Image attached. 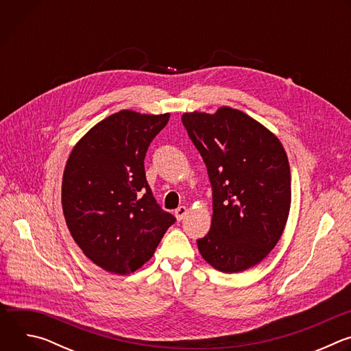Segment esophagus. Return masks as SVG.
<instances>
[{
	"mask_svg": "<svg viewBox=\"0 0 351 351\" xmlns=\"http://www.w3.org/2000/svg\"><path fill=\"white\" fill-rule=\"evenodd\" d=\"M186 214H187V208L184 206H180L175 210V217L178 221H182L186 217Z\"/></svg>",
	"mask_w": 351,
	"mask_h": 351,
	"instance_id": "1",
	"label": "esophagus"
}]
</instances>
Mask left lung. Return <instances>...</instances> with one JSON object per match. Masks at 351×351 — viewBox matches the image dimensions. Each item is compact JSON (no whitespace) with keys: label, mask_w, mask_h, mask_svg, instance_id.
Instances as JSON below:
<instances>
[{"label":"left lung","mask_w":351,"mask_h":351,"mask_svg":"<svg viewBox=\"0 0 351 351\" xmlns=\"http://www.w3.org/2000/svg\"><path fill=\"white\" fill-rule=\"evenodd\" d=\"M182 122L213 186L211 229L197 240L198 252L221 272H243L271 253L286 226L291 187L285 148L264 125L230 107L186 112Z\"/></svg>","instance_id":"left-lung-1"}]
</instances>
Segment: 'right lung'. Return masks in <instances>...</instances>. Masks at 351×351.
I'll use <instances>...</instances> for the list:
<instances>
[{
  "instance_id": "obj_1",
  "label": "right lung",
  "mask_w": 351,
  "mask_h": 351,
  "mask_svg": "<svg viewBox=\"0 0 351 351\" xmlns=\"http://www.w3.org/2000/svg\"><path fill=\"white\" fill-rule=\"evenodd\" d=\"M169 114L122 110L93 126L73 147L62 178V211L84 256L129 275L154 256L175 217L157 204L144 157Z\"/></svg>"
}]
</instances>
